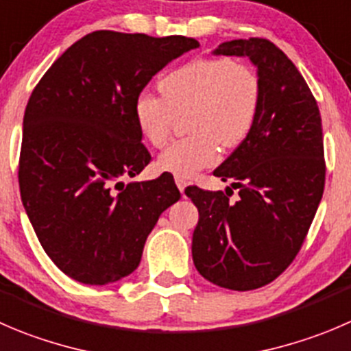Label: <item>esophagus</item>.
Returning a JSON list of instances; mask_svg holds the SVG:
<instances>
[{
    "mask_svg": "<svg viewBox=\"0 0 351 351\" xmlns=\"http://www.w3.org/2000/svg\"><path fill=\"white\" fill-rule=\"evenodd\" d=\"M175 182H176V186H178L180 192L183 193V190H185V186H186V180L182 178V176H175Z\"/></svg>",
    "mask_w": 351,
    "mask_h": 351,
    "instance_id": "esophagus-1",
    "label": "esophagus"
}]
</instances>
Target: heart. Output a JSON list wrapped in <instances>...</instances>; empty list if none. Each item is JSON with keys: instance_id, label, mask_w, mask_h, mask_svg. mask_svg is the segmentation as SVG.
<instances>
[{"instance_id": "heart-1", "label": "heart", "mask_w": 351, "mask_h": 351, "mask_svg": "<svg viewBox=\"0 0 351 351\" xmlns=\"http://www.w3.org/2000/svg\"><path fill=\"white\" fill-rule=\"evenodd\" d=\"M165 97L141 93L134 117L141 134L154 147L171 137L175 117L192 111V137L175 142L159 156V169L182 178L219 159L224 149L240 145L250 134L261 108V84L250 68L228 58H199L173 68L161 78Z\"/></svg>"}]
</instances>
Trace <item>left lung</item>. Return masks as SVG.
Returning a JSON list of instances; mask_svg holds the SVG:
<instances>
[{
	"mask_svg": "<svg viewBox=\"0 0 351 351\" xmlns=\"http://www.w3.org/2000/svg\"><path fill=\"white\" fill-rule=\"evenodd\" d=\"M214 56L248 58L261 108L250 134L214 169L238 199L189 186L199 210L192 237L197 271L221 288L248 291L276 280L300 250L324 192L317 103L287 54L258 37L221 43Z\"/></svg>",
	"mask_w": 351,
	"mask_h": 351,
	"instance_id": "8db88e82",
	"label": "left lung"
}]
</instances>
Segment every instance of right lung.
Here are the masks:
<instances>
[{"instance_id": "add662e5", "label": "right lung", "mask_w": 351, "mask_h": 351, "mask_svg": "<svg viewBox=\"0 0 351 351\" xmlns=\"http://www.w3.org/2000/svg\"><path fill=\"white\" fill-rule=\"evenodd\" d=\"M200 44L97 30L44 73L23 114L19 183L44 252L71 280L110 285L137 269L175 180L130 182L151 161L134 103L169 61Z\"/></svg>"}]
</instances>
